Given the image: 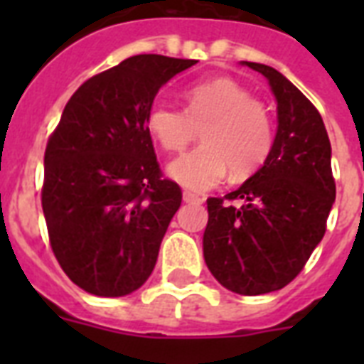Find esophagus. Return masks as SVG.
I'll use <instances>...</instances> for the list:
<instances>
[{
	"label": "esophagus",
	"instance_id": "34e87169",
	"mask_svg": "<svg viewBox=\"0 0 364 364\" xmlns=\"http://www.w3.org/2000/svg\"><path fill=\"white\" fill-rule=\"evenodd\" d=\"M183 202H187V204H202V198L193 193H183Z\"/></svg>",
	"mask_w": 364,
	"mask_h": 364
}]
</instances>
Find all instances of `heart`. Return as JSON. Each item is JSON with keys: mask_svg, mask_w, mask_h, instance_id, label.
Instances as JSON below:
<instances>
[{"mask_svg": "<svg viewBox=\"0 0 364 364\" xmlns=\"http://www.w3.org/2000/svg\"><path fill=\"white\" fill-rule=\"evenodd\" d=\"M145 124L151 136L171 153L183 151L200 130L202 147L168 166L173 181L188 191H208L227 177L245 179L264 164L274 145L272 117L240 82L219 77L188 88L185 111L154 102Z\"/></svg>", "mask_w": 364, "mask_h": 364, "instance_id": "b5f03b06", "label": "heart"}]
</instances>
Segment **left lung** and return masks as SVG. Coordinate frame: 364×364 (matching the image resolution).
<instances>
[{
	"instance_id": "obj_1",
	"label": "left lung",
	"mask_w": 364,
	"mask_h": 364,
	"mask_svg": "<svg viewBox=\"0 0 364 364\" xmlns=\"http://www.w3.org/2000/svg\"><path fill=\"white\" fill-rule=\"evenodd\" d=\"M242 65L266 77L277 130L262 168L225 198L208 200L204 259L223 287L253 296L279 291L299 276L325 236L336 185L319 111L270 65Z\"/></svg>"
}]
</instances>
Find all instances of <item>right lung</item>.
Here are the masks:
<instances>
[{"label": "right lung", "instance_id": "obj_1", "mask_svg": "<svg viewBox=\"0 0 364 364\" xmlns=\"http://www.w3.org/2000/svg\"><path fill=\"white\" fill-rule=\"evenodd\" d=\"M196 60L137 54L85 81L45 151L41 204L54 257L96 296H124L151 276L181 188L162 179L145 117Z\"/></svg>", "mask_w": 364, "mask_h": 364}]
</instances>
